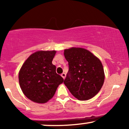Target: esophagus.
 <instances>
[{
	"label": "esophagus",
	"mask_w": 129,
	"mask_h": 129,
	"mask_svg": "<svg viewBox=\"0 0 129 129\" xmlns=\"http://www.w3.org/2000/svg\"><path fill=\"white\" fill-rule=\"evenodd\" d=\"M66 73H62L61 74V76L62 77V78H63V79H65V78H66Z\"/></svg>",
	"instance_id": "obj_1"
}]
</instances>
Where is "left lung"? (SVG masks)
Returning <instances> with one entry per match:
<instances>
[{"label": "left lung", "mask_w": 129, "mask_h": 129, "mask_svg": "<svg viewBox=\"0 0 129 129\" xmlns=\"http://www.w3.org/2000/svg\"><path fill=\"white\" fill-rule=\"evenodd\" d=\"M64 56L69 62V72L63 83L78 100L92 98L104 81L101 62L89 51L81 48L65 50Z\"/></svg>", "instance_id": "1"}]
</instances>
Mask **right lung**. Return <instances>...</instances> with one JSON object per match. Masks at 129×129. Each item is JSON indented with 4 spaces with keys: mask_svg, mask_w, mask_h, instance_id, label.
I'll use <instances>...</instances> for the list:
<instances>
[{
    "mask_svg": "<svg viewBox=\"0 0 129 129\" xmlns=\"http://www.w3.org/2000/svg\"><path fill=\"white\" fill-rule=\"evenodd\" d=\"M56 51H39L25 60L19 73L23 94L32 101L45 103L52 98L63 79L52 63Z\"/></svg>",
    "mask_w": 129,
    "mask_h": 129,
    "instance_id": "add662e5",
    "label": "right lung"
}]
</instances>
